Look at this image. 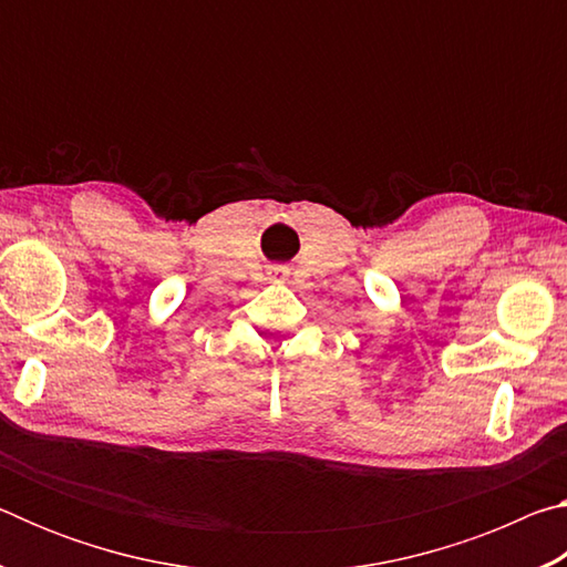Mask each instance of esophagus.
<instances>
[{
  "mask_svg": "<svg viewBox=\"0 0 567 567\" xmlns=\"http://www.w3.org/2000/svg\"><path fill=\"white\" fill-rule=\"evenodd\" d=\"M287 275H290V272H287V267H272V277H275V280H285V277Z\"/></svg>",
  "mask_w": 567,
  "mask_h": 567,
  "instance_id": "obj_1",
  "label": "esophagus"
}]
</instances>
